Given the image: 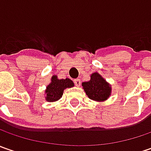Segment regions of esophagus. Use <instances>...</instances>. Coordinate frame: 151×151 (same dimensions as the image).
Returning <instances> with one entry per match:
<instances>
[{
  "label": "esophagus",
  "instance_id": "34e87169",
  "mask_svg": "<svg viewBox=\"0 0 151 151\" xmlns=\"http://www.w3.org/2000/svg\"><path fill=\"white\" fill-rule=\"evenodd\" d=\"M74 83H75L76 86H81V80H80V79H75V80H74Z\"/></svg>",
  "mask_w": 151,
  "mask_h": 151
}]
</instances>
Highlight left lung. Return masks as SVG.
I'll return each instance as SVG.
<instances>
[{"label": "left lung", "mask_w": 151, "mask_h": 151, "mask_svg": "<svg viewBox=\"0 0 151 151\" xmlns=\"http://www.w3.org/2000/svg\"><path fill=\"white\" fill-rule=\"evenodd\" d=\"M82 86L89 98L95 101H104L111 93V87L98 73H93L91 80L83 82Z\"/></svg>", "instance_id": "left-lung-1"}]
</instances>
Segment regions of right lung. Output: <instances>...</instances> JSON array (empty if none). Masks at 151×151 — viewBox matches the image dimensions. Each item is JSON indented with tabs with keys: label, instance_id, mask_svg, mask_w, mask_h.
<instances>
[{
	"label": "right lung",
	"instance_id": "right-lung-1",
	"mask_svg": "<svg viewBox=\"0 0 151 151\" xmlns=\"http://www.w3.org/2000/svg\"><path fill=\"white\" fill-rule=\"evenodd\" d=\"M74 86V83L70 79H61L59 80L56 76H54L51 80V83L47 86L46 93V100L50 101H55L60 98L65 88Z\"/></svg>",
	"mask_w": 151,
	"mask_h": 151
}]
</instances>
